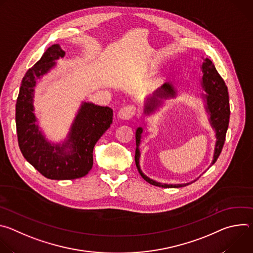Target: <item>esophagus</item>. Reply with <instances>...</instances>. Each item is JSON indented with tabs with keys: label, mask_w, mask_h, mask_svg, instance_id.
I'll return each mask as SVG.
<instances>
[{
	"label": "esophagus",
	"mask_w": 253,
	"mask_h": 253,
	"mask_svg": "<svg viewBox=\"0 0 253 253\" xmlns=\"http://www.w3.org/2000/svg\"><path fill=\"white\" fill-rule=\"evenodd\" d=\"M136 114V108L132 105H127L123 108H121L120 111L118 112L119 118L123 120H129Z\"/></svg>",
	"instance_id": "1"
}]
</instances>
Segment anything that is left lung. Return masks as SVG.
Listing matches in <instances>:
<instances>
[{"mask_svg": "<svg viewBox=\"0 0 253 253\" xmlns=\"http://www.w3.org/2000/svg\"><path fill=\"white\" fill-rule=\"evenodd\" d=\"M202 86L207 93L203 95V98L206 101V111L210 115L209 121L211 126L216 132V143H215V149L214 155L211 165H213L217 158L219 157L225 141L226 131L229 124V117H230V108H229V96L227 91V86L225 85L224 80L221 78L219 73L216 70L214 64L209 59H205L202 64ZM176 95V91L172 84L165 83L163 84L154 94L152 97L147 99L145 104V113L150 114L156 108L161 105V99H167L169 97L173 98ZM143 129L139 127L136 131V151H135V163L137 169L144 180L152 185L163 187V188H171V187H183L191 183L186 184H162L159 182L154 181L150 179L140 169L139 165V158H140V151L139 145L141 142V135ZM210 165V166H211ZM194 182V181H193Z\"/></svg>", "mask_w": 253, "mask_h": 253, "instance_id": "8db88e82", "label": "left lung"}]
</instances>
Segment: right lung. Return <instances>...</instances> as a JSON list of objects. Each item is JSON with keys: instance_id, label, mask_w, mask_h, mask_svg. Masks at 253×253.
<instances>
[{"instance_id": "add662e5", "label": "right lung", "mask_w": 253, "mask_h": 253, "mask_svg": "<svg viewBox=\"0 0 253 253\" xmlns=\"http://www.w3.org/2000/svg\"><path fill=\"white\" fill-rule=\"evenodd\" d=\"M59 44L49 47L41 59L25 74L16 103V127L20 150L25 159L43 176L71 180L85 176L93 166V149L110 127L113 110L84 102L72 124L67 140L53 144L46 140L34 114V88L37 80L63 58Z\"/></svg>"}]
</instances>
